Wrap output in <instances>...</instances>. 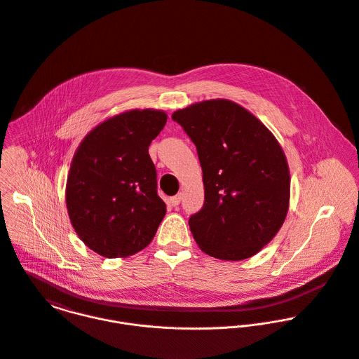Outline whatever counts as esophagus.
<instances>
[{
    "mask_svg": "<svg viewBox=\"0 0 359 359\" xmlns=\"http://www.w3.org/2000/svg\"><path fill=\"white\" fill-rule=\"evenodd\" d=\"M180 202H181V194H178V195L170 198V203H171V206H174V208H177V206L180 205Z\"/></svg>",
    "mask_w": 359,
    "mask_h": 359,
    "instance_id": "esophagus-1",
    "label": "esophagus"
}]
</instances>
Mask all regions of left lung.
<instances>
[{
  "mask_svg": "<svg viewBox=\"0 0 359 359\" xmlns=\"http://www.w3.org/2000/svg\"><path fill=\"white\" fill-rule=\"evenodd\" d=\"M196 146L205 203L189 219L198 246L222 260H243L281 229L290 208V168L283 147L250 111L227 99L172 113Z\"/></svg>",
  "mask_w": 359,
  "mask_h": 359,
  "instance_id": "1",
  "label": "left lung"
}]
</instances>
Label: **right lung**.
Here are the masks:
<instances>
[{
	"mask_svg": "<svg viewBox=\"0 0 359 359\" xmlns=\"http://www.w3.org/2000/svg\"><path fill=\"white\" fill-rule=\"evenodd\" d=\"M165 122L163 110L123 111L96 125L74 154L68 216L81 241L100 256L126 257L144 249L165 216L149 156Z\"/></svg>",
	"mask_w": 359,
	"mask_h": 359,
	"instance_id": "right-lung-1",
	"label": "right lung"
}]
</instances>
